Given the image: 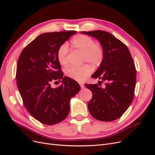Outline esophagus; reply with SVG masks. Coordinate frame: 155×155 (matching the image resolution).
Listing matches in <instances>:
<instances>
[{"instance_id":"34e87169","label":"esophagus","mask_w":155,"mask_h":155,"mask_svg":"<svg viewBox=\"0 0 155 155\" xmlns=\"http://www.w3.org/2000/svg\"><path fill=\"white\" fill-rule=\"evenodd\" d=\"M79 85H80V87H81V88H83L84 87H85V85H84V84H83V83H79Z\"/></svg>"}]
</instances>
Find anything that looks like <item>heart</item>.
<instances>
[{
	"label": "heart",
	"mask_w": 155,
	"mask_h": 155,
	"mask_svg": "<svg viewBox=\"0 0 155 155\" xmlns=\"http://www.w3.org/2000/svg\"><path fill=\"white\" fill-rule=\"evenodd\" d=\"M71 46L83 52V61L90 62L94 66L101 64L104 59V50L100 45L96 44L91 37L85 35H78L70 41ZM68 46L67 43L61 45L57 51V58L61 65H65L68 61ZM92 67L88 64L81 66H69L65 68L66 76L74 80L82 81L91 74Z\"/></svg>",
	"instance_id": "heart-1"
}]
</instances>
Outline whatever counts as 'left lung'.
<instances>
[{"mask_svg":"<svg viewBox=\"0 0 155 155\" xmlns=\"http://www.w3.org/2000/svg\"><path fill=\"white\" fill-rule=\"evenodd\" d=\"M99 40L104 50V59L93 78H99L105 85L85 84L92 93L88 103L91 114L96 120L110 121L119 118L132 102L137 71L130 51L124 43L110 33L96 30L81 31Z\"/></svg>","mask_w":155,"mask_h":155,"instance_id":"left-lung-1","label":"left lung"}]
</instances>
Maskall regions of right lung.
<instances>
[{
	"instance_id": "1",
	"label": "right lung",
	"mask_w": 155,
	"mask_h": 155,
	"mask_svg": "<svg viewBox=\"0 0 155 155\" xmlns=\"http://www.w3.org/2000/svg\"><path fill=\"white\" fill-rule=\"evenodd\" d=\"M76 31L41 34L22 50L18 58L16 81L27 110L41 123L51 125L67 118L70 100L80 90L78 82L63 77L57 58L59 46ZM62 81L54 89L51 83Z\"/></svg>"
}]
</instances>
